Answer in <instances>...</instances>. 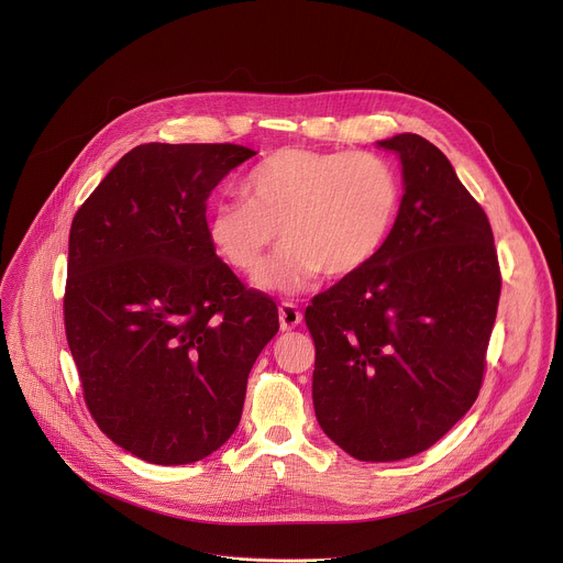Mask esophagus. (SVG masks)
<instances>
[{"label": "esophagus", "instance_id": "obj_1", "mask_svg": "<svg viewBox=\"0 0 563 563\" xmlns=\"http://www.w3.org/2000/svg\"><path fill=\"white\" fill-rule=\"evenodd\" d=\"M278 319H280V330H294L302 321V314L296 308V302L285 300L278 308Z\"/></svg>", "mask_w": 563, "mask_h": 563}]
</instances>
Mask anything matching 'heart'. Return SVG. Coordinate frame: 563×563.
<instances>
[{
  "label": "heart",
  "instance_id": "heart-1",
  "mask_svg": "<svg viewBox=\"0 0 563 563\" xmlns=\"http://www.w3.org/2000/svg\"><path fill=\"white\" fill-rule=\"evenodd\" d=\"M242 197L209 209L213 249L229 267L253 276L280 233L285 244L258 283L294 294L323 272L345 278L364 269L393 231L401 186L375 152L283 147L251 168Z\"/></svg>",
  "mask_w": 563,
  "mask_h": 563
}]
</instances>
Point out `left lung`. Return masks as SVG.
Returning a JSON list of instances; mask_svg holds the SVG:
<instances>
[{
	"instance_id": "obj_1",
	"label": "left lung",
	"mask_w": 563,
	"mask_h": 563,
	"mask_svg": "<svg viewBox=\"0 0 563 563\" xmlns=\"http://www.w3.org/2000/svg\"><path fill=\"white\" fill-rule=\"evenodd\" d=\"M399 155L404 197L388 240L356 274L312 298L314 411L325 435L366 463L433 446L478 397L500 296L489 220L420 134Z\"/></svg>"
}]
</instances>
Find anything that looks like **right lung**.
<instances>
[{
	"label": "right lung",
	"mask_w": 563,
	"mask_h": 563,
	"mask_svg": "<svg viewBox=\"0 0 563 563\" xmlns=\"http://www.w3.org/2000/svg\"><path fill=\"white\" fill-rule=\"evenodd\" d=\"M255 152L143 143L74 216L65 334L98 429L152 465H188L235 431L251 366L278 332L207 235L211 190Z\"/></svg>",
	"instance_id": "add662e5"
}]
</instances>
